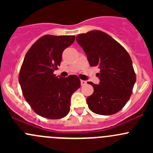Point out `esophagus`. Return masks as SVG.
Wrapping results in <instances>:
<instances>
[{
	"mask_svg": "<svg viewBox=\"0 0 153 153\" xmlns=\"http://www.w3.org/2000/svg\"><path fill=\"white\" fill-rule=\"evenodd\" d=\"M81 86L86 85V81H84V80H81Z\"/></svg>",
	"mask_w": 153,
	"mask_h": 153,
	"instance_id": "34e87169",
	"label": "esophagus"
}]
</instances>
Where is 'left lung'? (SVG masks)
<instances>
[{
    "label": "left lung",
    "mask_w": 153,
    "mask_h": 153,
    "mask_svg": "<svg viewBox=\"0 0 153 153\" xmlns=\"http://www.w3.org/2000/svg\"><path fill=\"white\" fill-rule=\"evenodd\" d=\"M77 42L91 67H98L99 84L88 82L94 92L86 102L92 112L110 115L119 112L130 98L136 81L132 59L119 43L102 31L80 34Z\"/></svg>",
    "instance_id": "8db88e82"
}]
</instances>
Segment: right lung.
Here are the masks:
<instances>
[{
  "label": "right lung",
  "instance_id": "obj_1",
  "mask_svg": "<svg viewBox=\"0 0 153 153\" xmlns=\"http://www.w3.org/2000/svg\"><path fill=\"white\" fill-rule=\"evenodd\" d=\"M75 38L74 35H44L26 54L18 80L26 101L41 117H65L70 110L71 96L81 86L77 75L63 78L53 73L61 64L64 50Z\"/></svg>",
  "mask_w": 153,
  "mask_h": 153
}]
</instances>
